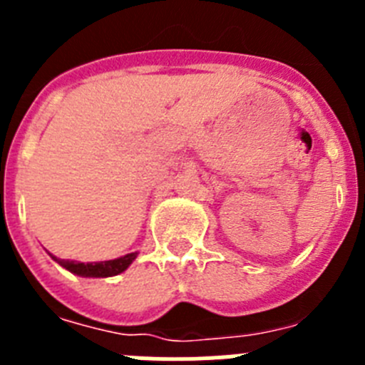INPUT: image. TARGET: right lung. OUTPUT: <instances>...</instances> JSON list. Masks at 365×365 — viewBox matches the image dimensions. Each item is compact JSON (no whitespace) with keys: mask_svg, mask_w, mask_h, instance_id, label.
Masks as SVG:
<instances>
[{"mask_svg":"<svg viewBox=\"0 0 365 365\" xmlns=\"http://www.w3.org/2000/svg\"><path fill=\"white\" fill-rule=\"evenodd\" d=\"M51 257L58 261L63 269H67L73 274H78V276H83V278H108V276H117V274L124 272L131 265V261L137 257V252L125 254V256L117 257V259L100 261V263H80V261L60 259V257L53 256V254H51Z\"/></svg>","mask_w":365,"mask_h":365,"instance_id":"add662e5","label":"right lung"}]
</instances>
